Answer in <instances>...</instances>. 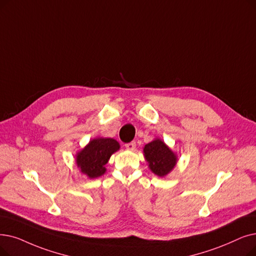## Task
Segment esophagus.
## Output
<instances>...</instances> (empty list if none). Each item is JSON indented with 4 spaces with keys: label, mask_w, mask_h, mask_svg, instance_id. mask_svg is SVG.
Wrapping results in <instances>:
<instances>
[{
    "label": "esophagus",
    "mask_w": 256,
    "mask_h": 256,
    "mask_svg": "<svg viewBox=\"0 0 256 256\" xmlns=\"http://www.w3.org/2000/svg\"><path fill=\"white\" fill-rule=\"evenodd\" d=\"M126 148L130 150H134L136 148V142L135 141H132V142H128L126 144Z\"/></svg>",
    "instance_id": "1"
}]
</instances>
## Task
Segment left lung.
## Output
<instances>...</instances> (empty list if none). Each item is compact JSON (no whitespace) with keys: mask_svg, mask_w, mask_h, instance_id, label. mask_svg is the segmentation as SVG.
Here are the masks:
<instances>
[{"mask_svg":"<svg viewBox=\"0 0 256 256\" xmlns=\"http://www.w3.org/2000/svg\"><path fill=\"white\" fill-rule=\"evenodd\" d=\"M143 152L150 170L159 176L168 174L176 163V156L160 139L148 143Z\"/></svg>","mask_w":256,"mask_h":256,"instance_id":"obj_1","label":"left lung"}]
</instances>
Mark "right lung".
<instances>
[{
  "mask_svg": "<svg viewBox=\"0 0 256 256\" xmlns=\"http://www.w3.org/2000/svg\"><path fill=\"white\" fill-rule=\"evenodd\" d=\"M119 143L112 138H96L76 156V164L88 178L100 176L106 172L104 165L112 154L118 150Z\"/></svg>",
  "mask_w": 256,
  "mask_h": 256,
  "instance_id": "right-lung-1",
  "label": "right lung"
}]
</instances>
